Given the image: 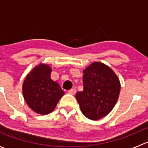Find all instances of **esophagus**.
<instances>
[{
  "label": "esophagus",
  "mask_w": 148,
  "mask_h": 148,
  "mask_svg": "<svg viewBox=\"0 0 148 148\" xmlns=\"http://www.w3.org/2000/svg\"><path fill=\"white\" fill-rule=\"evenodd\" d=\"M69 94H70V95H74V94H76V92H77V90H76L75 88H73V89H71L70 90H69Z\"/></svg>",
  "instance_id": "obj_1"
}]
</instances>
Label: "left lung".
I'll list each match as a JSON object with an SVG mask.
<instances>
[{"mask_svg":"<svg viewBox=\"0 0 148 148\" xmlns=\"http://www.w3.org/2000/svg\"><path fill=\"white\" fill-rule=\"evenodd\" d=\"M84 89L76 94L84 115L97 120L107 115L115 105L120 92L118 77L110 67L94 62L83 71Z\"/></svg>","mask_w":148,"mask_h":148,"instance_id":"left-lung-1","label":"left lung"}]
</instances>
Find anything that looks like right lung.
<instances>
[{"label":"right lung","mask_w":148,"mask_h":148,"mask_svg":"<svg viewBox=\"0 0 148 148\" xmlns=\"http://www.w3.org/2000/svg\"><path fill=\"white\" fill-rule=\"evenodd\" d=\"M51 68L40 64L27 74L23 84V95L28 107L40 114L51 112L64 95L59 84L51 79Z\"/></svg>","instance_id":"obj_1"}]
</instances>
